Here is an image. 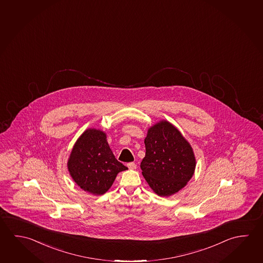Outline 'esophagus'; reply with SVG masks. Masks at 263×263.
I'll return each instance as SVG.
<instances>
[{"label": "esophagus", "mask_w": 263, "mask_h": 263, "mask_svg": "<svg viewBox=\"0 0 263 263\" xmlns=\"http://www.w3.org/2000/svg\"><path fill=\"white\" fill-rule=\"evenodd\" d=\"M127 167L129 168L130 170H135V169H137V164L135 162H128Z\"/></svg>", "instance_id": "34e87169"}]
</instances>
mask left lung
I'll return each instance as SVG.
<instances>
[{
	"mask_svg": "<svg viewBox=\"0 0 263 263\" xmlns=\"http://www.w3.org/2000/svg\"><path fill=\"white\" fill-rule=\"evenodd\" d=\"M144 143L146 155L140 168L151 189L161 197H169L184 187L193 176L196 159L179 130L160 121L148 128Z\"/></svg>",
	"mask_w": 263,
	"mask_h": 263,
	"instance_id": "8db88e82",
	"label": "left lung"
}]
</instances>
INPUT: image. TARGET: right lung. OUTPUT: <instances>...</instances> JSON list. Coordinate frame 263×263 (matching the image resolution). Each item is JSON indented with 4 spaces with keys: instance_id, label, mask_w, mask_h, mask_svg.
<instances>
[{
    "instance_id": "obj_1",
    "label": "right lung",
    "mask_w": 263,
    "mask_h": 263,
    "mask_svg": "<svg viewBox=\"0 0 263 263\" xmlns=\"http://www.w3.org/2000/svg\"><path fill=\"white\" fill-rule=\"evenodd\" d=\"M106 138L101 130H86L74 143L67 161L70 175L77 184L96 196L106 193L118 173L127 170L116 160Z\"/></svg>"
}]
</instances>
